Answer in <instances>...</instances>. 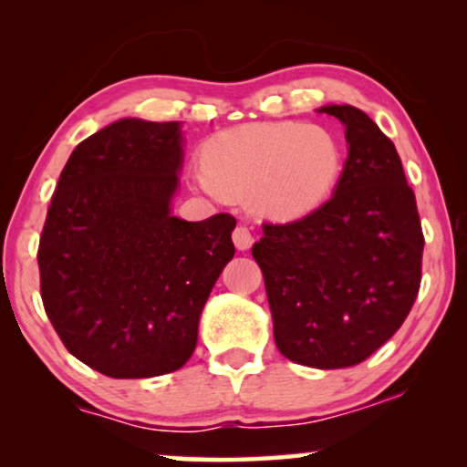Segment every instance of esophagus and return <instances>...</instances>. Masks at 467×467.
<instances>
[{
  "label": "esophagus",
  "mask_w": 467,
  "mask_h": 467,
  "mask_svg": "<svg viewBox=\"0 0 467 467\" xmlns=\"http://www.w3.org/2000/svg\"><path fill=\"white\" fill-rule=\"evenodd\" d=\"M232 238H234V244H235V248H238V251H246V248H251V244H253V234L246 225L235 227Z\"/></svg>",
  "instance_id": "34e87169"
}]
</instances>
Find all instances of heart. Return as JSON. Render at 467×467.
I'll return each instance as SVG.
<instances>
[{"label":"heart","instance_id":"1","mask_svg":"<svg viewBox=\"0 0 467 467\" xmlns=\"http://www.w3.org/2000/svg\"><path fill=\"white\" fill-rule=\"evenodd\" d=\"M195 187L214 197L248 195L254 213L272 221L304 219L334 193L344 149L327 127L283 120L248 123L214 133L202 149Z\"/></svg>","mask_w":467,"mask_h":467}]
</instances>
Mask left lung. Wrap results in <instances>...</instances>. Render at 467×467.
Here are the masks:
<instances>
[{"mask_svg": "<svg viewBox=\"0 0 467 467\" xmlns=\"http://www.w3.org/2000/svg\"><path fill=\"white\" fill-rule=\"evenodd\" d=\"M347 130L340 182L315 213L264 225L253 257L265 280L274 340L318 369L366 361L406 321L420 286L423 229L401 159L355 106H323Z\"/></svg>", "mask_w": 467, "mask_h": 467, "instance_id": "left-lung-1", "label": "left lung"}]
</instances>
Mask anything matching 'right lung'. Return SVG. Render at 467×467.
Listing matches in <instances>:
<instances>
[{"mask_svg": "<svg viewBox=\"0 0 467 467\" xmlns=\"http://www.w3.org/2000/svg\"><path fill=\"white\" fill-rule=\"evenodd\" d=\"M178 120L120 119L76 146L44 223V310L76 359L110 379L176 372L235 248L232 214L182 221Z\"/></svg>", "mask_w": 467, "mask_h": 467, "instance_id": "obj_1", "label": "right lung"}]
</instances>
